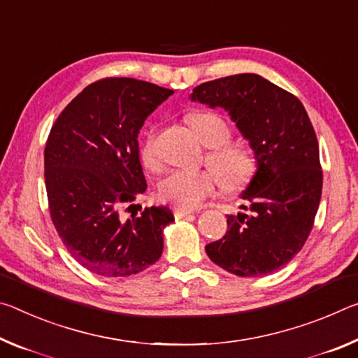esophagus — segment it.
Wrapping results in <instances>:
<instances>
[{"label":"esophagus","instance_id":"34e87169","mask_svg":"<svg viewBox=\"0 0 358 358\" xmlns=\"http://www.w3.org/2000/svg\"><path fill=\"white\" fill-rule=\"evenodd\" d=\"M173 213H174V217L176 219H182V217H185V215L195 213V210L190 209V208H180L179 206V208H174Z\"/></svg>","mask_w":358,"mask_h":358}]
</instances>
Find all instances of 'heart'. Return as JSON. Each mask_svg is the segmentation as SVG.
I'll return each instance as SVG.
<instances>
[{
	"mask_svg": "<svg viewBox=\"0 0 358 358\" xmlns=\"http://www.w3.org/2000/svg\"><path fill=\"white\" fill-rule=\"evenodd\" d=\"M192 130L196 133L204 145L210 148L208 163L216 169L184 171L176 169L166 174L158 184V196L182 208H195L204 198L219 189L224 182L227 189H239L250 180L255 173L257 160L252 149L241 143H230L231 128L228 122L213 110H198L187 117ZM139 158L149 169L160 166L157 149V130L145 131L139 144Z\"/></svg>",
	"mask_w": 358,
	"mask_h": 358,
	"instance_id": "1",
	"label": "heart"
}]
</instances>
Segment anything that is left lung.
Listing matches in <instances>:
<instances>
[{"label":"left lung","instance_id":"1","mask_svg":"<svg viewBox=\"0 0 358 358\" xmlns=\"http://www.w3.org/2000/svg\"><path fill=\"white\" fill-rule=\"evenodd\" d=\"M192 101L228 110L249 141L257 171L243 198L248 213L206 245L215 265L241 278L278 271L301 250L322 196L319 143L300 99L259 74H234L193 89Z\"/></svg>","mask_w":358,"mask_h":358}]
</instances>
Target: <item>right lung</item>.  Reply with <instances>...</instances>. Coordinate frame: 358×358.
<instances>
[{
  "mask_svg": "<svg viewBox=\"0 0 358 358\" xmlns=\"http://www.w3.org/2000/svg\"><path fill=\"white\" fill-rule=\"evenodd\" d=\"M173 93L130 78L96 80L63 109L47 138L52 222L74 260L99 276H130L160 259L171 210L145 208L127 222L119 210L148 189L138 133Z\"/></svg>",
  "mask_w": 358,
  "mask_h": 358,
  "instance_id": "obj_1",
  "label": "right lung"
}]
</instances>
